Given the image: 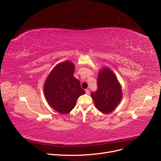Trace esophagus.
<instances>
[{
    "label": "esophagus",
    "instance_id": "obj_1",
    "mask_svg": "<svg viewBox=\"0 0 161 161\" xmlns=\"http://www.w3.org/2000/svg\"><path fill=\"white\" fill-rule=\"evenodd\" d=\"M85 92H86V94H89V93H90V90H89L88 89L85 90Z\"/></svg>",
    "mask_w": 161,
    "mask_h": 161
}]
</instances>
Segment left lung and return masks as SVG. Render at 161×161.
I'll list each match as a JSON object with an SVG mask.
<instances>
[{
    "instance_id": "left-lung-1",
    "label": "left lung",
    "mask_w": 161,
    "mask_h": 161,
    "mask_svg": "<svg viewBox=\"0 0 161 161\" xmlns=\"http://www.w3.org/2000/svg\"><path fill=\"white\" fill-rule=\"evenodd\" d=\"M97 84V89L92 92L91 96L96 108L102 113L108 114L116 108L121 99V86L114 73L107 68L99 71Z\"/></svg>"
}]
</instances>
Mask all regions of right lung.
Here are the masks:
<instances>
[{
    "label": "right lung",
    "mask_w": 161,
    "mask_h": 161,
    "mask_svg": "<svg viewBox=\"0 0 161 161\" xmlns=\"http://www.w3.org/2000/svg\"><path fill=\"white\" fill-rule=\"evenodd\" d=\"M74 64L65 61L51 71L44 84V94L49 105L60 114H67L85 93L80 81L73 76Z\"/></svg>",
    "instance_id": "1"
}]
</instances>
